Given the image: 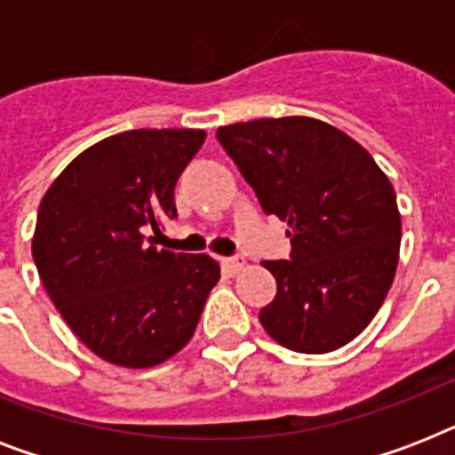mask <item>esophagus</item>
I'll return each mask as SVG.
<instances>
[{"mask_svg": "<svg viewBox=\"0 0 455 455\" xmlns=\"http://www.w3.org/2000/svg\"><path fill=\"white\" fill-rule=\"evenodd\" d=\"M243 267H245V259H241V257H224L221 259V269L227 274H238Z\"/></svg>", "mask_w": 455, "mask_h": 455, "instance_id": "esophagus-1", "label": "esophagus"}]
</instances>
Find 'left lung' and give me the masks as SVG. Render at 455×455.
Instances as JSON below:
<instances>
[{"label": "left lung", "mask_w": 455, "mask_h": 455, "mask_svg": "<svg viewBox=\"0 0 455 455\" xmlns=\"http://www.w3.org/2000/svg\"><path fill=\"white\" fill-rule=\"evenodd\" d=\"M217 139L267 214L288 224L291 259L264 262L276 298L264 331L292 352L352 342L395 281L402 214L387 174L345 132L314 117H262L220 127Z\"/></svg>", "instance_id": "obj_1"}]
</instances>
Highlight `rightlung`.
I'll return each mask as SVG.
<instances>
[{"mask_svg": "<svg viewBox=\"0 0 455 455\" xmlns=\"http://www.w3.org/2000/svg\"><path fill=\"white\" fill-rule=\"evenodd\" d=\"M203 130H132L89 146L39 203L32 259L60 316L108 363L153 368L196 332L220 264L146 243L177 217Z\"/></svg>", "mask_w": 455, "mask_h": 455, "instance_id": "right-lung-1", "label": "right lung"}]
</instances>
